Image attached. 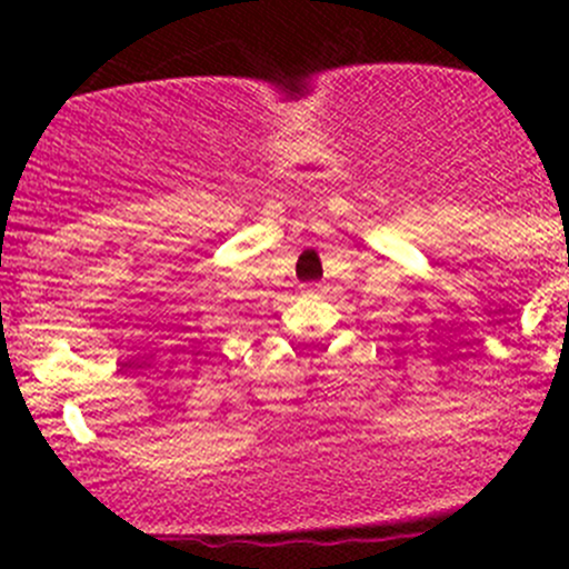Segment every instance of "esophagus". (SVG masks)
Segmentation results:
<instances>
[{
	"mask_svg": "<svg viewBox=\"0 0 569 569\" xmlns=\"http://www.w3.org/2000/svg\"><path fill=\"white\" fill-rule=\"evenodd\" d=\"M306 291H308V295H321V286L319 283H308Z\"/></svg>",
	"mask_w": 569,
	"mask_h": 569,
	"instance_id": "1",
	"label": "esophagus"
}]
</instances>
